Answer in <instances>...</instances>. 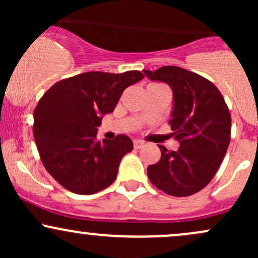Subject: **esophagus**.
<instances>
[{"label":"esophagus","instance_id":"1","mask_svg":"<svg viewBox=\"0 0 258 258\" xmlns=\"http://www.w3.org/2000/svg\"><path fill=\"white\" fill-rule=\"evenodd\" d=\"M143 142L141 141H133V147H135V149H141L142 147H143Z\"/></svg>","mask_w":258,"mask_h":258}]
</instances>
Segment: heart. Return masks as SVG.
Returning <instances> with one entry per match:
<instances>
[{
	"instance_id": "heart-1",
	"label": "heart",
	"mask_w": 258,
	"mask_h": 258,
	"mask_svg": "<svg viewBox=\"0 0 258 258\" xmlns=\"http://www.w3.org/2000/svg\"><path fill=\"white\" fill-rule=\"evenodd\" d=\"M149 86H160V84H152V85H149Z\"/></svg>"
}]
</instances>
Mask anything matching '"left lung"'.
I'll use <instances>...</instances> for the list:
<instances>
[{
    "mask_svg": "<svg viewBox=\"0 0 258 258\" xmlns=\"http://www.w3.org/2000/svg\"><path fill=\"white\" fill-rule=\"evenodd\" d=\"M154 81H164L173 91L171 137L179 142L177 152L159 146L161 158L148 166L156 188L172 197L193 195L211 182L230 142L229 109L211 81L179 67L143 70Z\"/></svg>",
    "mask_w": 258,
    "mask_h": 258,
    "instance_id": "8db88e82",
    "label": "left lung"
}]
</instances>
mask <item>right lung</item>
I'll return each instance as SVG.
<instances>
[{"instance_id":"right-lung-1","label":"right lung","mask_w":258,"mask_h":258,"mask_svg":"<svg viewBox=\"0 0 258 258\" xmlns=\"http://www.w3.org/2000/svg\"><path fill=\"white\" fill-rule=\"evenodd\" d=\"M144 78L137 70L122 74L88 72L55 82L34 110V138L44 168L61 186L90 195L116 179L125 154L133 149L127 136L97 139L103 115L114 111L128 86Z\"/></svg>"}]
</instances>
